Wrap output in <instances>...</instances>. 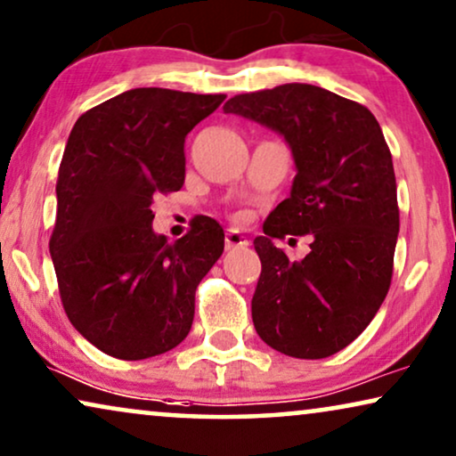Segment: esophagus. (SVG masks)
<instances>
[{"label":"esophagus","mask_w":456,"mask_h":456,"mask_svg":"<svg viewBox=\"0 0 456 456\" xmlns=\"http://www.w3.org/2000/svg\"><path fill=\"white\" fill-rule=\"evenodd\" d=\"M246 246L248 240L238 232V229H227V233H224V248H227V250H238V248Z\"/></svg>","instance_id":"1"}]
</instances>
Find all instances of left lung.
I'll list each match as a JSON object with an SVG mask.
<instances>
[{
    "label": "left lung",
    "mask_w": 456,
    "mask_h": 456,
    "mask_svg": "<svg viewBox=\"0 0 456 456\" xmlns=\"http://www.w3.org/2000/svg\"><path fill=\"white\" fill-rule=\"evenodd\" d=\"M223 110L281 133L298 168L289 198L254 240L263 263L252 298L256 333L294 359L336 354L365 331L392 283L400 212L378 118L306 83L233 95ZM288 232L314 235L302 261L272 246Z\"/></svg>",
    "instance_id": "8db88e82"
}]
</instances>
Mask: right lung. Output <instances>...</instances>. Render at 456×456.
Instances as JSON below:
<instances>
[{"mask_svg":"<svg viewBox=\"0 0 456 456\" xmlns=\"http://www.w3.org/2000/svg\"><path fill=\"white\" fill-rule=\"evenodd\" d=\"M223 94L139 87L78 117L60 162L50 252L66 317L114 359L173 350L191 330L196 289L221 258L208 216L181 240L151 232V204L185 181V137Z\"/></svg>","mask_w":456,"mask_h":456,"instance_id":"1","label":"right lung"}]
</instances>
